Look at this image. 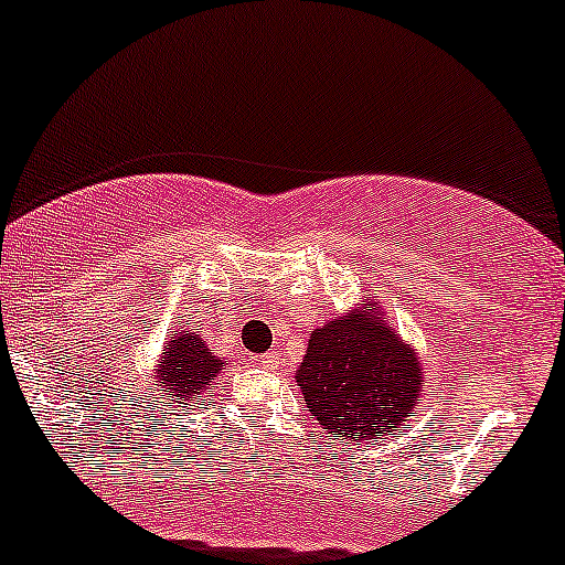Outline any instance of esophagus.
I'll list each match as a JSON object with an SVG mask.
<instances>
[{"mask_svg": "<svg viewBox=\"0 0 565 565\" xmlns=\"http://www.w3.org/2000/svg\"><path fill=\"white\" fill-rule=\"evenodd\" d=\"M263 367L270 370V373H278L281 370V356H278V351H270L263 356Z\"/></svg>", "mask_w": 565, "mask_h": 565, "instance_id": "esophagus-1", "label": "esophagus"}]
</instances>
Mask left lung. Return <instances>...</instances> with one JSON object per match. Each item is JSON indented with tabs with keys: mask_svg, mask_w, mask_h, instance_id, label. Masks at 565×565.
I'll return each instance as SVG.
<instances>
[{
	"mask_svg": "<svg viewBox=\"0 0 565 565\" xmlns=\"http://www.w3.org/2000/svg\"><path fill=\"white\" fill-rule=\"evenodd\" d=\"M295 383L327 434L377 443L411 426L424 392V367L383 308L359 300V308L311 332Z\"/></svg>",
	"mask_w": 565,
	"mask_h": 565,
	"instance_id": "left-lung-1",
	"label": "left lung"
}]
</instances>
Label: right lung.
Instances as JSON below:
<instances>
[{"instance_id": "add662e5", "label": "right lung", "mask_w": 565, "mask_h": 565, "mask_svg": "<svg viewBox=\"0 0 565 565\" xmlns=\"http://www.w3.org/2000/svg\"><path fill=\"white\" fill-rule=\"evenodd\" d=\"M225 370V359L214 356L206 340L192 330H177L163 343L158 370L152 375V402H163L166 407L198 405V396L206 392Z\"/></svg>"}]
</instances>
